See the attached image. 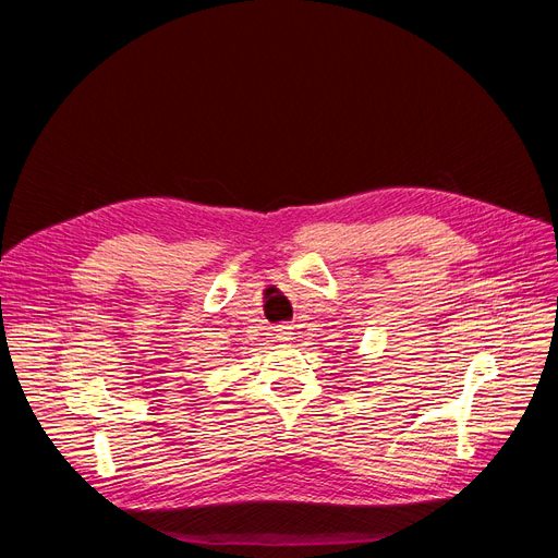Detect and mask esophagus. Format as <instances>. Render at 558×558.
Listing matches in <instances>:
<instances>
[{
  "mask_svg": "<svg viewBox=\"0 0 558 558\" xmlns=\"http://www.w3.org/2000/svg\"><path fill=\"white\" fill-rule=\"evenodd\" d=\"M291 335H293V332H291V328H289V326H279V328H277V332H275V337H277L279 342H289V340H291Z\"/></svg>",
  "mask_w": 558,
  "mask_h": 558,
  "instance_id": "34e87169",
  "label": "esophagus"
}]
</instances>
